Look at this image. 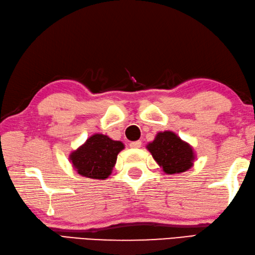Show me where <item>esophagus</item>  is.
<instances>
[{
  "instance_id": "1",
  "label": "esophagus",
  "mask_w": 255,
  "mask_h": 255,
  "mask_svg": "<svg viewBox=\"0 0 255 255\" xmlns=\"http://www.w3.org/2000/svg\"><path fill=\"white\" fill-rule=\"evenodd\" d=\"M141 145H142L141 141H134V142L129 143V147H132V148H138V147H141Z\"/></svg>"
}]
</instances>
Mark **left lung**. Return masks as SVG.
<instances>
[{
    "label": "left lung",
    "mask_w": 255,
    "mask_h": 255,
    "mask_svg": "<svg viewBox=\"0 0 255 255\" xmlns=\"http://www.w3.org/2000/svg\"><path fill=\"white\" fill-rule=\"evenodd\" d=\"M154 161L166 174L183 173L193 166L196 158L191 144L172 131L158 132L146 145Z\"/></svg>",
    "instance_id": "8db88e82"
}]
</instances>
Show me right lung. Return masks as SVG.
Instances as JSON below:
<instances>
[{"instance_id": "obj_1", "label": "right lung", "mask_w": 255, "mask_h": 255, "mask_svg": "<svg viewBox=\"0 0 255 255\" xmlns=\"http://www.w3.org/2000/svg\"><path fill=\"white\" fill-rule=\"evenodd\" d=\"M123 148L124 144L121 141H114L104 134L95 133L70 153L69 160L80 175L88 179L105 180L111 175L118 154Z\"/></svg>"}]
</instances>
